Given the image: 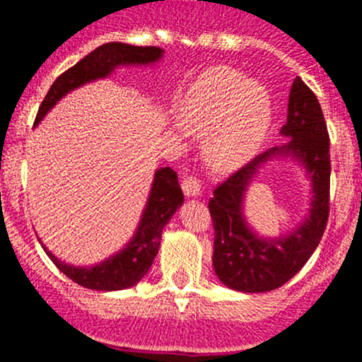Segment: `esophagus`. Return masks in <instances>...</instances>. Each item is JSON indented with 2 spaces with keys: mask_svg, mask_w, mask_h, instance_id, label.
Returning <instances> with one entry per match:
<instances>
[{
  "mask_svg": "<svg viewBox=\"0 0 362 362\" xmlns=\"http://www.w3.org/2000/svg\"><path fill=\"white\" fill-rule=\"evenodd\" d=\"M182 191L187 198H199L202 196V184L194 177H184L182 182Z\"/></svg>",
  "mask_w": 362,
  "mask_h": 362,
  "instance_id": "34e87169",
  "label": "esophagus"
}]
</instances>
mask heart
<instances>
[{"label":"heart","instance_id":"obj_1","mask_svg":"<svg viewBox=\"0 0 362 362\" xmlns=\"http://www.w3.org/2000/svg\"><path fill=\"white\" fill-rule=\"evenodd\" d=\"M272 117L268 89L229 66L203 71L180 105L182 122L194 131H204V159L221 171L236 170L257 154Z\"/></svg>","mask_w":362,"mask_h":362}]
</instances>
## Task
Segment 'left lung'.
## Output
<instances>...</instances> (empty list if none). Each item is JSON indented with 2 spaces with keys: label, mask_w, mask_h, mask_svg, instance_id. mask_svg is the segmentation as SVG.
<instances>
[{
  "label": "left lung",
  "mask_w": 362,
  "mask_h": 362,
  "mask_svg": "<svg viewBox=\"0 0 362 362\" xmlns=\"http://www.w3.org/2000/svg\"><path fill=\"white\" fill-rule=\"evenodd\" d=\"M280 134L287 138L282 145L231 175L208 203L215 229V275L240 293H268L289 282L319 247L329 217V134L319 100L299 76L291 87L287 122ZM284 158L299 163L310 182L309 215L286 235L262 237L245 217L246 191L261 167Z\"/></svg>",
  "instance_id": "obj_1"
}]
</instances>
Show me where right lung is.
I'll return each instance as SVG.
<instances>
[{"instance_id": "right-lung-1", "label": "right lung", "mask_w": 362, "mask_h": 362, "mask_svg": "<svg viewBox=\"0 0 362 362\" xmlns=\"http://www.w3.org/2000/svg\"><path fill=\"white\" fill-rule=\"evenodd\" d=\"M163 56L164 50L159 47H134L120 42L98 47L75 66L57 76L56 82L50 86L45 100L42 101L35 126H38L43 117L71 90L96 80L108 78L119 68L154 66L163 59ZM182 203H184V192L178 185V175L168 166L159 168L154 173L151 192L134 235L122 249L112 254L110 257L90 266L68 264L47 249L42 240L38 238V242L50 261L59 268V272L78 286L93 291L129 289L147 275L159 252L164 226L171 221Z\"/></svg>"}]
</instances>
